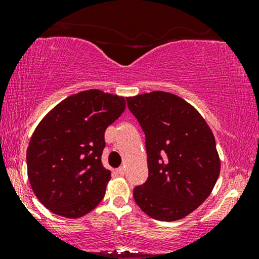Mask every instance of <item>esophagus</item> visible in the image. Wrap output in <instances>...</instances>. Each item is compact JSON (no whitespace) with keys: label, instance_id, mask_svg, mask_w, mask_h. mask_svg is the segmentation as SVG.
<instances>
[{"label":"esophagus","instance_id":"1","mask_svg":"<svg viewBox=\"0 0 259 259\" xmlns=\"http://www.w3.org/2000/svg\"><path fill=\"white\" fill-rule=\"evenodd\" d=\"M115 171H117L118 175H121V177H123V175L125 174V168H124V167H119Z\"/></svg>","mask_w":259,"mask_h":259}]
</instances>
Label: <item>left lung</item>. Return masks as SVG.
<instances>
[{"label":"left lung","instance_id":"obj_1","mask_svg":"<svg viewBox=\"0 0 259 259\" xmlns=\"http://www.w3.org/2000/svg\"><path fill=\"white\" fill-rule=\"evenodd\" d=\"M127 108L145 133L148 178L135 186L136 204L151 218L173 222L212 192L221 160L206 120L191 105L164 91L127 97Z\"/></svg>","mask_w":259,"mask_h":259}]
</instances>
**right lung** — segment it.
Returning <instances> with one entry per match:
<instances>
[{
  "label": "right lung",
  "mask_w": 259,
  "mask_h": 259,
  "mask_svg": "<svg viewBox=\"0 0 259 259\" xmlns=\"http://www.w3.org/2000/svg\"><path fill=\"white\" fill-rule=\"evenodd\" d=\"M124 109V97L88 90L62 101L41 120L26 164L32 191L47 209L80 218L102 201L111 179L101 160L105 132Z\"/></svg>",
  "instance_id": "right-lung-1"
}]
</instances>
